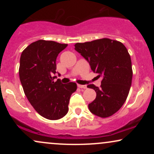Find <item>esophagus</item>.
Segmentation results:
<instances>
[{
  "label": "esophagus",
  "instance_id": "34e87169",
  "mask_svg": "<svg viewBox=\"0 0 154 154\" xmlns=\"http://www.w3.org/2000/svg\"><path fill=\"white\" fill-rule=\"evenodd\" d=\"M77 86H78V88H82V89H86L87 88V85H77Z\"/></svg>",
  "mask_w": 154,
  "mask_h": 154
}]
</instances>
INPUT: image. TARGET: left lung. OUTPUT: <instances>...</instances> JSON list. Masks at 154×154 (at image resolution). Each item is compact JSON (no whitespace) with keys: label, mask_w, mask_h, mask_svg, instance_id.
<instances>
[{"label":"left lung","mask_w":154,"mask_h":154,"mask_svg":"<svg viewBox=\"0 0 154 154\" xmlns=\"http://www.w3.org/2000/svg\"><path fill=\"white\" fill-rule=\"evenodd\" d=\"M75 47L98 77H102L100 88L88 85L96 93L95 99L88 105L89 110L101 118L112 116L125 103L132 84V62L128 49L121 42L109 38L77 43Z\"/></svg>","instance_id":"1"}]
</instances>
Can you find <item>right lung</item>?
I'll use <instances>...</instances> for the list:
<instances>
[{
	"instance_id": "right-lung-1",
	"label": "right lung",
	"mask_w": 154,
	"mask_h": 154,
	"mask_svg": "<svg viewBox=\"0 0 154 154\" xmlns=\"http://www.w3.org/2000/svg\"><path fill=\"white\" fill-rule=\"evenodd\" d=\"M67 44L39 40L22 51L19 74L24 94L35 110L44 118L59 119L68 112L71 95L77 90L75 82L64 85L54 82L56 58Z\"/></svg>"
}]
</instances>
